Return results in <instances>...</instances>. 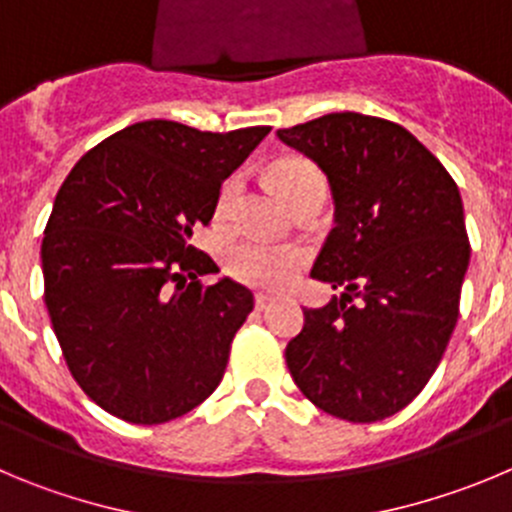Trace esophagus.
I'll return each instance as SVG.
<instances>
[{"label": "esophagus", "mask_w": 512, "mask_h": 512, "mask_svg": "<svg viewBox=\"0 0 512 512\" xmlns=\"http://www.w3.org/2000/svg\"><path fill=\"white\" fill-rule=\"evenodd\" d=\"M272 305V298L270 295H262V293H257L255 295V308L257 310H267Z\"/></svg>", "instance_id": "obj_1"}]
</instances>
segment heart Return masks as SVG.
<instances>
[{
	"label": "heart",
	"instance_id": "heart-1",
	"mask_svg": "<svg viewBox=\"0 0 512 512\" xmlns=\"http://www.w3.org/2000/svg\"><path fill=\"white\" fill-rule=\"evenodd\" d=\"M272 181L283 191V197L290 204L303 194L310 186H326L323 184V174L315 169L310 161L298 159H283L272 166ZM240 199V179L229 176L222 184L217 194V207L214 214L217 219L232 217L234 207ZM305 262V252L293 245H270V242H240L227 252V272L234 280L252 285V288L262 290H283L295 280Z\"/></svg>",
	"mask_w": 512,
	"mask_h": 512
}]
</instances>
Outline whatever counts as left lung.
I'll use <instances>...</instances> for the list:
<instances>
[{"mask_svg": "<svg viewBox=\"0 0 512 512\" xmlns=\"http://www.w3.org/2000/svg\"><path fill=\"white\" fill-rule=\"evenodd\" d=\"M278 136L328 176L336 227L310 275L343 288L303 310L285 348L290 376L326 414L379 422L427 386L455 331L470 265L460 189L384 118L328 113Z\"/></svg>", "mask_w": 512, "mask_h": 512, "instance_id": "left-lung-1", "label": "left lung"}]
</instances>
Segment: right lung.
Instances as JSON below:
<instances>
[{"label": "right lung", "instance_id": "1", "mask_svg": "<svg viewBox=\"0 0 512 512\" xmlns=\"http://www.w3.org/2000/svg\"><path fill=\"white\" fill-rule=\"evenodd\" d=\"M270 126L229 133L141 121L90 148L42 240L45 305L80 389L118 419L164 424L222 381L252 293L191 245L222 181Z\"/></svg>", "mask_w": 512, "mask_h": 512}]
</instances>
